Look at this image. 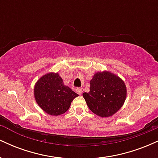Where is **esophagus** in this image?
Segmentation results:
<instances>
[{
    "label": "esophagus",
    "instance_id": "esophagus-1",
    "mask_svg": "<svg viewBox=\"0 0 158 158\" xmlns=\"http://www.w3.org/2000/svg\"><path fill=\"white\" fill-rule=\"evenodd\" d=\"M76 92H77V93L79 94V95H81V88H77V89H76Z\"/></svg>",
    "mask_w": 158,
    "mask_h": 158
}]
</instances>
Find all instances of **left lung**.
<instances>
[{
    "label": "left lung",
    "mask_w": 158,
    "mask_h": 158,
    "mask_svg": "<svg viewBox=\"0 0 158 158\" xmlns=\"http://www.w3.org/2000/svg\"><path fill=\"white\" fill-rule=\"evenodd\" d=\"M87 106L96 115L109 117L122 108L127 97L124 81L108 70L94 73L90 81V91L83 93Z\"/></svg>",
    "instance_id": "obj_1"
}]
</instances>
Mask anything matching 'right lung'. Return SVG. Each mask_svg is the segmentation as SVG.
<instances>
[{
  "instance_id": "1",
  "label": "right lung",
  "mask_w": 158,
  "mask_h": 158,
  "mask_svg": "<svg viewBox=\"0 0 158 158\" xmlns=\"http://www.w3.org/2000/svg\"><path fill=\"white\" fill-rule=\"evenodd\" d=\"M34 97L38 106L49 115L59 116L67 111L78 94L63 82L59 73H45L36 81Z\"/></svg>"
}]
</instances>
